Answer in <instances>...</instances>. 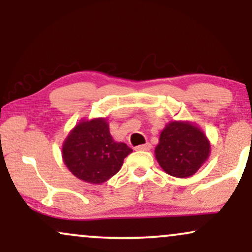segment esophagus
Wrapping results in <instances>:
<instances>
[{"instance_id": "34e87169", "label": "esophagus", "mask_w": 252, "mask_h": 252, "mask_svg": "<svg viewBox=\"0 0 252 252\" xmlns=\"http://www.w3.org/2000/svg\"><path fill=\"white\" fill-rule=\"evenodd\" d=\"M136 150H142V152H148V150L152 149V144L149 142L146 143V144H142V146H138L135 148Z\"/></svg>"}]
</instances>
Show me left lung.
I'll return each mask as SVG.
<instances>
[{
  "instance_id": "obj_1",
  "label": "left lung",
  "mask_w": 252,
  "mask_h": 252,
  "mask_svg": "<svg viewBox=\"0 0 252 252\" xmlns=\"http://www.w3.org/2000/svg\"><path fill=\"white\" fill-rule=\"evenodd\" d=\"M211 143L206 134L189 121H170L155 148V158L167 174L189 178L209 160Z\"/></svg>"
}]
</instances>
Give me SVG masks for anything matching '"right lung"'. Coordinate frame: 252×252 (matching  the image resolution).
<instances>
[{"instance_id": "add662e5", "label": "right lung", "mask_w": 252, "mask_h": 252, "mask_svg": "<svg viewBox=\"0 0 252 252\" xmlns=\"http://www.w3.org/2000/svg\"><path fill=\"white\" fill-rule=\"evenodd\" d=\"M132 152L126 143L116 142L110 134L106 118H84L63 142L65 166L84 182L100 185L111 179Z\"/></svg>"}]
</instances>
